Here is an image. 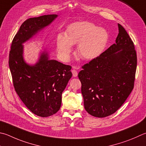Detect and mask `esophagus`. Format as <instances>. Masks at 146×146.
<instances>
[{"label":"esophagus","instance_id":"1","mask_svg":"<svg viewBox=\"0 0 146 146\" xmlns=\"http://www.w3.org/2000/svg\"><path fill=\"white\" fill-rule=\"evenodd\" d=\"M71 72H72L73 76H74V77H76V76H77L78 72H77V71L75 70V67H73L72 68V70H71Z\"/></svg>","mask_w":146,"mask_h":146}]
</instances>
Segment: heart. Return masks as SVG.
Returning <instances> with one entry per match:
<instances>
[{"label":"heart","mask_w":146,"mask_h":146,"mask_svg":"<svg viewBox=\"0 0 146 146\" xmlns=\"http://www.w3.org/2000/svg\"><path fill=\"white\" fill-rule=\"evenodd\" d=\"M108 41L105 29L88 22L74 23L68 27L65 35L57 36V50L60 57L68 59L73 51L72 45L78 44V54L85 60H93L103 52Z\"/></svg>","instance_id":"1"}]
</instances>
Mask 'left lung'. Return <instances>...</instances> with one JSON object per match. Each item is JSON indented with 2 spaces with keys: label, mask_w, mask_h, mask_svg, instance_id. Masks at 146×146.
Masks as SVG:
<instances>
[{
  "label": "left lung",
  "mask_w": 146,
  "mask_h": 146,
  "mask_svg": "<svg viewBox=\"0 0 146 146\" xmlns=\"http://www.w3.org/2000/svg\"><path fill=\"white\" fill-rule=\"evenodd\" d=\"M115 43L82 66L78 76L86 110L96 117L115 113L133 89L137 54L133 42L118 23Z\"/></svg>",
  "instance_id": "8db88e82"
}]
</instances>
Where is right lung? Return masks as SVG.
Returning <instances> with one entry per match:
<instances>
[{"label":"right lung","mask_w":146,"mask_h":146,"mask_svg":"<svg viewBox=\"0 0 146 146\" xmlns=\"http://www.w3.org/2000/svg\"><path fill=\"white\" fill-rule=\"evenodd\" d=\"M57 15L29 18L20 26L11 46L9 66L13 85L20 98L32 112L46 117L59 111L62 93L72 76L71 67L50 59L45 49L34 64L23 57V44L50 25Z\"/></svg>","instance_id":"add662e5"}]
</instances>
